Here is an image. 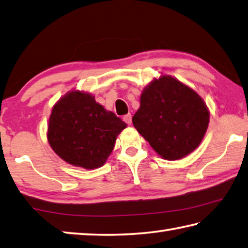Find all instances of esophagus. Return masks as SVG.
<instances>
[{
  "instance_id": "esophagus-1",
  "label": "esophagus",
  "mask_w": 248,
  "mask_h": 248,
  "mask_svg": "<svg viewBox=\"0 0 248 248\" xmlns=\"http://www.w3.org/2000/svg\"><path fill=\"white\" fill-rule=\"evenodd\" d=\"M123 121L125 122V123H127L128 125L132 124V115L131 114H126L123 116Z\"/></svg>"
}]
</instances>
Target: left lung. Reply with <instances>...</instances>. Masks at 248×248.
Here are the masks:
<instances>
[{
	"mask_svg": "<svg viewBox=\"0 0 248 248\" xmlns=\"http://www.w3.org/2000/svg\"><path fill=\"white\" fill-rule=\"evenodd\" d=\"M209 116V108L196 91L162 74L142 89L133 124L160 157L173 161L201 145Z\"/></svg>",
	"mask_w": 248,
	"mask_h": 248,
	"instance_id": "8db88e82",
	"label": "left lung"
}]
</instances>
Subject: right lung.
Listing matches in <instances>:
<instances>
[{"label": "right lung", "instance_id": "right-lung-1", "mask_svg": "<svg viewBox=\"0 0 248 248\" xmlns=\"http://www.w3.org/2000/svg\"><path fill=\"white\" fill-rule=\"evenodd\" d=\"M127 124L94 100L73 89L52 107L46 138L54 153L74 167L94 170L114 149L117 136Z\"/></svg>", "mask_w": 248, "mask_h": 248}]
</instances>
